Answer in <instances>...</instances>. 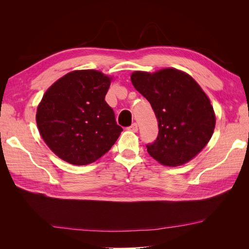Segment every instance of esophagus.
Listing matches in <instances>:
<instances>
[{
	"instance_id": "obj_1",
	"label": "esophagus",
	"mask_w": 249,
	"mask_h": 249,
	"mask_svg": "<svg viewBox=\"0 0 249 249\" xmlns=\"http://www.w3.org/2000/svg\"><path fill=\"white\" fill-rule=\"evenodd\" d=\"M127 130L132 131V132H137L138 131V124H133L132 125H130L129 127H127Z\"/></svg>"
}]
</instances>
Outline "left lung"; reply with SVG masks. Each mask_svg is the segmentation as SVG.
Listing matches in <instances>:
<instances>
[{
  "label": "left lung",
  "mask_w": 249,
  "mask_h": 249,
  "mask_svg": "<svg viewBox=\"0 0 249 249\" xmlns=\"http://www.w3.org/2000/svg\"><path fill=\"white\" fill-rule=\"evenodd\" d=\"M131 81L158 119L159 133L146 144L148 154L166 166L193 159L212 137L216 122L212 105L200 86L189 74L175 69L154 73L135 71Z\"/></svg>",
  "instance_id": "1"
}]
</instances>
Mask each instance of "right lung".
Here are the masks:
<instances>
[{
	"label": "right lung",
	"mask_w": 249,
	"mask_h": 249,
	"mask_svg": "<svg viewBox=\"0 0 249 249\" xmlns=\"http://www.w3.org/2000/svg\"><path fill=\"white\" fill-rule=\"evenodd\" d=\"M111 79L97 71H74L55 82L37 108L42 139L60 159L87 165L106 154L123 127L105 101Z\"/></svg>",
	"instance_id": "obj_1"
}]
</instances>
